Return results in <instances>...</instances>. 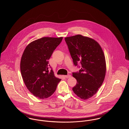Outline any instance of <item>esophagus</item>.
<instances>
[{"mask_svg": "<svg viewBox=\"0 0 129 129\" xmlns=\"http://www.w3.org/2000/svg\"><path fill=\"white\" fill-rule=\"evenodd\" d=\"M65 77H66L67 78H70V77H71V75H70V74H68V75H65Z\"/></svg>", "mask_w": 129, "mask_h": 129, "instance_id": "1", "label": "esophagus"}]
</instances>
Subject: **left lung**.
Here are the masks:
<instances>
[{
	"instance_id": "left-lung-1",
	"label": "left lung",
	"mask_w": 129,
	"mask_h": 129,
	"mask_svg": "<svg viewBox=\"0 0 129 129\" xmlns=\"http://www.w3.org/2000/svg\"><path fill=\"white\" fill-rule=\"evenodd\" d=\"M74 64L80 62L81 68L78 73H73L77 81L73 88L80 98H91L102 85L106 74L105 57L102 48L95 40L81 35L66 37Z\"/></svg>"
}]
</instances>
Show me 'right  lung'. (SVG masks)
Returning a JSON list of instances; mask_svg holds the SVG:
<instances>
[{"instance_id":"1","label":"right lung","mask_w":129,"mask_h":129,"mask_svg":"<svg viewBox=\"0 0 129 129\" xmlns=\"http://www.w3.org/2000/svg\"><path fill=\"white\" fill-rule=\"evenodd\" d=\"M63 37H43L29 44L20 61L23 80L27 89L40 99L51 96L61 80L53 70L49 72V61L53 52Z\"/></svg>"}]
</instances>
